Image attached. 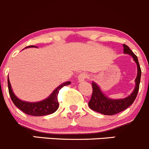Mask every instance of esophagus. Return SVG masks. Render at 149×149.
<instances>
[{
	"label": "esophagus",
	"mask_w": 149,
	"mask_h": 149,
	"mask_svg": "<svg viewBox=\"0 0 149 149\" xmlns=\"http://www.w3.org/2000/svg\"><path fill=\"white\" fill-rule=\"evenodd\" d=\"M87 77V74L85 72H82L79 74H78L77 76V79L79 82H82V81H84L86 78Z\"/></svg>",
	"instance_id": "1"
}]
</instances>
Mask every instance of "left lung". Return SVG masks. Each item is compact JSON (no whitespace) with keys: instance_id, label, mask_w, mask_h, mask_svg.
Segmentation results:
<instances>
[{"instance_id":"1","label":"left lung","mask_w":149,"mask_h":149,"mask_svg":"<svg viewBox=\"0 0 149 149\" xmlns=\"http://www.w3.org/2000/svg\"><path fill=\"white\" fill-rule=\"evenodd\" d=\"M123 46L124 54L131 55L137 65V77L135 79L136 86H135L134 90L132 92L131 94L128 97L122 98V99H112L104 95L100 87L97 85V83H95V82H92L93 95H92L90 102H88V105L92 110H95L97 113H102L103 115L113 116V115L117 114V113L128 108V107L131 106L136 100L139 90L141 70L138 58L134 54V53L130 49L128 46L125 44H123Z\"/></svg>"}]
</instances>
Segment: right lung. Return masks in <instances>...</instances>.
Instances as JSON below:
<instances>
[{"label": "right lung", "instance_id": "1", "mask_svg": "<svg viewBox=\"0 0 149 149\" xmlns=\"http://www.w3.org/2000/svg\"><path fill=\"white\" fill-rule=\"evenodd\" d=\"M30 47H36V46H29L26 48H30ZM70 83H71V82H70V81L64 82V83L58 86L47 98L39 101V102H31L21 100L15 95L11 88L10 81L8 78V87L9 95H10L13 104L24 113L29 115V116H47V115L52 114V113L56 111V110L59 108V102L57 100V95L59 91L64 86L70 85Z\"/></svg>", "mask_w": 149, "mask_h": 149}]
</instances>
